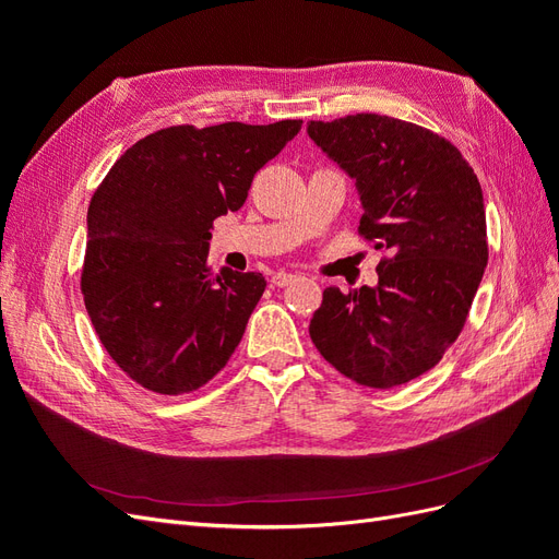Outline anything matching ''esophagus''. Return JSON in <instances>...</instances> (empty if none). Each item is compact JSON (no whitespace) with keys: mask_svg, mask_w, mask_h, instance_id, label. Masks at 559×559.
Wrapping results in <instances>:
<instances>
[{"mask_svg":"<svg viewBox=\"0 0 559 559\" xmlns=\"http://www.w3.org/2000/svg\"><path fill=\"white\" fill-rule=\"evenodd\" d=\"M296 277L298 275H294V273H277V275H273V284L275 286H286V284H292Z\"/></svg>","mask_w":559,"mask_h":559,"instance_id":"34e87169","label":"esophagus"}]
</instances>
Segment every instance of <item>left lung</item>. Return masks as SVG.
<instances>
[{
	"instance_id": "1",
	"label": "left lung",
	"mask_w": 559,
	"mask_h": 559,
	"mask_svg": "<svg viewBox=\"0 0 559 559\" xmlns=\"http://www.w3.org/2000/svg\"><path fill=\"white\" fill-rule=\"evenodd\" d=\"M310 140L354 179L359 233L389 257L378 284L324 289L310 337L354 382L389 389L427 373L464 329L487 265L480 181L460 148L399 118L310 121Z\"/></svg>"
}]
</instances>
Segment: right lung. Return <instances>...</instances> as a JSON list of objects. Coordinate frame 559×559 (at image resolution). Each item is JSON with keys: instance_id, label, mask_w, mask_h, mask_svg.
Instances as JSON below:
<instances>
[{"instance_id": "obj_1", "label": "right lung", "mask_w": 559, "mask_h": 559, "mask_svg": "<svg viewBox=\"0 0 559 559\" xmlns=\"http://www.w3.org/2000/svg\"><path fill=\"white\" fill-rule=\"evenodd\" d=\"M300 126L165 128L132 144L97 186L81 292L109 357L138 384L193 392L240 345L265 280L212 273V224L245 205L253 175Z\"/></svg>"}]
</instances>
